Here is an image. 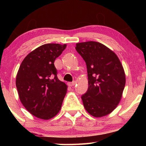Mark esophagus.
<instances>
[{
  "label": "esophagus",
  "instance_id": "obj_1",
  "mask_svg": "<svg viewBox=\"0 0 146 146\" xmlns=\"http://www.w3.org/2000/svg\"><path fill=\"white\" fill-rule=\"evenodd\" d=\"M75 84H76L75 81H73V82H69V83H68V86H71H71H75Z\"/></svg>",
  "mask_w": 146,
  "mask_h": 146
}]
</instances>
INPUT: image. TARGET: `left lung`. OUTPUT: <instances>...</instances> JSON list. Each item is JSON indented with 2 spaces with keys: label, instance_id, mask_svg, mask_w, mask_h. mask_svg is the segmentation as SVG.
I'll return each mask as SVG.
<instances>
[{
  "label": "left lung",
  "instance_id": "left-lung-1",
  "mask_svg": "<svg viewBox=\"0 0 146 146\" xmlns=\"http://www.w3.org/2000/svg\"><path fill=\"white\" fill-rule=\"evenodd\" d=\"M75 49L87 66L88 90L81 97L84 106L93 117L108 115L117 107L125 87L122 64L113 51L97 42L77 43Z\"/></svg>",
  "mask_w": 146,
  "mask_h": 146
}]
</instances>
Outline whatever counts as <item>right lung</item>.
Returning <instances> with one entry per match:
<instances>
[{
	"label": "right lung",
	"instance_id": "obj_1",
	"mask_svg": "<svg viewBox=\"0 0 146 146\" xmlns=\"http://www.w3.org/2000/svg\"><path fill=\"white\" fill-rule=\"evenodd\" d=\"M66 46L44 44L29 53L20 66L16 77L20 100L35 117L49 120L60 110L68 86L58 78L54 62Z\"/></svg>",
	"mask_w": 146,
	"mask_h": 146
}]
</instances>
